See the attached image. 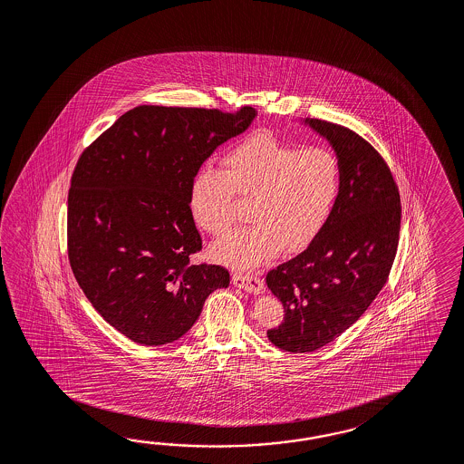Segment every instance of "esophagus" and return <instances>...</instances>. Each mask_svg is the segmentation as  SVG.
Returning a JSON list of instances; mask_svg holds the SVG:
<instances>
[{
  "label": "esophagus",
  "instance_id": "1",
  "mask_svg": "<svg viewBox=\"0 0 464 464\" xmlns=\"http://www.w3.org/2000/svg\"><path fill=\"white\" fill-rule=\"evenodd\" d=\"M231 280H233V284L237 287L243 288V290H246L250 294H260L264 290V284H262L260 276H256V274H250V272L248 274H241V272H237V274H233Z\"/></svg>",
  "mask_w": 464,
  "mask_h": 464
}]
</instances>
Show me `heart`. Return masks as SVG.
Returning <instances> with one entry per match:
<instances>
[{"instance_id": "b5f03b06", "label": "heart", "mask_w": 464, "mask_h": 464, "mask_svg": "<svg viewBox=\"0 0 464 464\" xmlns=\"http://www.w3.org/2000/svg\"><path fill=\"white\" fill-rule=\"evenodd\" d=\"M341 188V167L326 149H297L260 131L194 177L188 209L202 231L223 237L237 221V199L248 202L250 226L218 241L214 258L253 268L276 251L305 248L326 225Z\"/></svg>"}]
</instances>
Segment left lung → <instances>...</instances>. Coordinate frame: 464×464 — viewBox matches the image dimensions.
<instances>
[{
  "label": "left lung",
  "instance_id": "8db88e82",
  "mask_svg": "<svg viewBox=\"0 0 464 464\" xmlns=\"http://www.w3.org/2000/svg\"><path fill=\"white\" fill-rule=\"evenodd\" d=\"M305 123L336 151L341 188L309 246L266 274L285 313L266 336L290 353L326 346L363 315L389 280L401 235V194L383 157L346 126Z\"/></svg>",
  "mask_w": 464,
  "mask_h": 464
}]
</instances>
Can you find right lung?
<instances>
[{
    "mask_svg": "<svg viewBox=\"0 0 464 464\" xmlns=\"http://www.w3.org/2000/svg\"><path fill=\"white\" fill-rule=\"evenodd\" d=\"M255 114L137 106L81 153L67 199L69 262L92 307L126 338L176 341L208 295L229 285L225 266L190 264L202 238L188 196L204 160Z\"/></svg>",
    "mask_w": 464,
    "mask_h": 464,
    "instance_id": "add662e5",
    "label": "right lung"
}]
</instances>
